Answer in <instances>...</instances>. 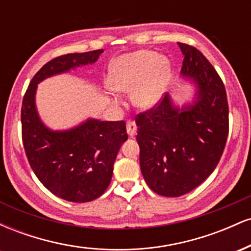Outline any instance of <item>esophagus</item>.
<instances>
[{"label": "esophagus", "mask_w": 251, "mask_h": 251, "mask_svg": "<svg viewBox=\"0 0 251 251\" xmlns=\"http://www.w3.org/2000/svg\"><path fill=\"white\" fill-rule=\"evenodd\" d=\"M126 129H127V134L129 137H133L137 132V126H135V123L132 122V120H128L127 124H126Z\"/></svg>", "instance_id": "obj_1"}]
</instances>
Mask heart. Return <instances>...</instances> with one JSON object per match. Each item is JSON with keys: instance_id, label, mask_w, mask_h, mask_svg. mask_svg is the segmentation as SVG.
Masks as SVG:
<instances>
[{"instance_id": "heart-1", "label": "heart", "mask_w": 251, "mask_h": 251, "mask_svg": "<svg viewBox=\"0 0 251 251\" xmlns=\"http://www.w3.org/2000/svg\"><path fill=\"white\" fill-rule=\"evenodd\" d=\"M171 66L155 51L138 50L112 62L108 83L120 92H131V100L139 108H151L159 102L170 82ZM117 102V99H113Z\"/></svg>"}]
</instances>
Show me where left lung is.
Segmentation results:
<instances>
[{
	"instance_id": "left-lung-1",
	"label": "left lung",
	"mask_w": 251,
	"mask_h": 251,
	"mask_svg": "<svg viewBox=\"0 0 251 251\" xmlns=\"http://www.w3.org/2000/svg\"><path fill=\"white\" fill-rule=\"evenodd\" d=\"M181 74L197 86L196 100L178 108L169 94L135 117L140 170L155 194L179 197L201 185L220 163L229 133L226 92L200 50L178 42Z\"/></svg>"
}]
</instances>
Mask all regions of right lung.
Returning a JSON list of instances; mask_svg holds the SVG:
<instances>
[{"mask_svg": "<svg viewBox=\"0 0 251 251\" xmlns=\"http://www.w3.org/2000/svg\"><path fill=\"white\" fill-rule=\"evenodd\" d=\"M102 50L72 53L50 60L34 75L21 108L22 142L30 168L51 194L74 203L97 200L108 188L126 124L88 119L68 131H51L36 112L37 83L46 77L96 62Z\"/></svg>", "mask_w": 251, "mask_h": 251, "instance_id": "add662e5", "label": "right lung"}]
</instances>
